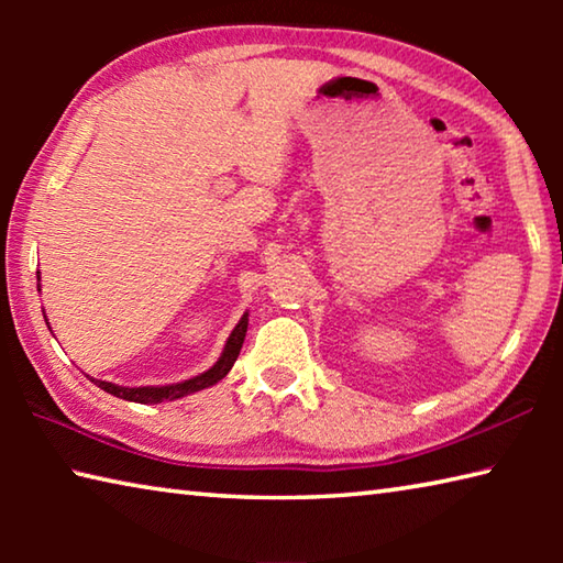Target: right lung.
Returning <instances> with one entry per match:
<instances>
[{"label":"right lung","mask_w":563,"mask_h":563,"mask_svg":"<svg viewBox=\"0 0 563 563\" xmlns=\"http://www.w3.org/2000/svg\"><path fill=\"white\" fill-rule=\"evenodd\" d=\"M40 290H42V285H40ZM245 332H247V312H243V318L238 320V325L233 328L231 335H228L221 357L213 362V367H208L206 373H201V375L184 379V383L146 385V387H123V385H113V383H107V379H93V377H91V383L99 385L103 393H109V395L119 397V399H129V402H139V405L174 402V399H180V397L194 395V393H201V389L213 387L216 383H221V379L228 373H231V367H233V362L238 360V355H241Z\"/></svg>","instance_id":"1"}]
</instances>
